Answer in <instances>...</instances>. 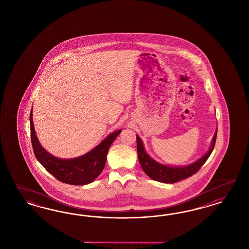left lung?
<instances>
[{"label": "left lung", "instance_id": "8db88e82", "mask_svg": "<svg viewBox=\"0 0 249 249\" xmlns=\"http://www.w3.org/2000/svg\"><path fill=\"white\" fill-rule=\"evenodd\" d=\"M217 136V130L215 131L214 136L212 141L210 150L207 151L202 158L196 160V162L190 165L183 167H170V166L162 165L160 163L151 159L144 150L143 144L139 136H137V151L140 164L142 167L144 173L147 174L150 178L155 181L166 183H174L177 181L186 179L190 176L196 174L200 168L204 165V162L211 155L212 151L214 148L215 141Z\"/></svg>", "mask_w": 249, "mask_h": 249}]
</instances>
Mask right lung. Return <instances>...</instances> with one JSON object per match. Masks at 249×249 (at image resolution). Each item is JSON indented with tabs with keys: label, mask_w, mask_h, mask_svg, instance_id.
<instances>
[{
	"label": "right lung",
	"mask_w": 249,
	"mask_h": 249,
	"mask_svg": "<svg viewBox=\"0 0 249 249\" xmlns=\"http://www.w3.org/2000/svg\"><path fill=\"white\" fill-rule=\"evenodd\" d=\"M33 111L30 112L31 142L38 161L49 174L58 181L72 184L85 185L94 181L105 167L107 155L115 139L121 129L114 131L103 142L83 156L74 159H59L45 151L38 142L33 123Z\"/></svg>",
	"instance_id": "1"
}]
</instances>
